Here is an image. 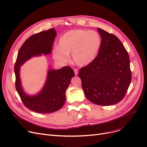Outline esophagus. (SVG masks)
<instances>
[{"instance_id":"34e87169","label":"esophagus","mask_w":147,"mask_h":147,"mask_svg":"<svg viewBox=\"0 0 147 147\" xmlns=\"http://www.w3.org/2000/svg\"><path fill=\"white\" fill-rule=\"evenodd\" d=\"M74 73H75L76 76H77L78 74V73H79V71H78V70L77 69V68H74Z\"/></svg>"}]
</instances>
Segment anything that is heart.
<instances>
[{"instance_id": "heart-1", "label": "heart", "mask_w": 147, "mask_h": 147, "mask_svg": "<svg viewBox=\"0 0 147 147\" xmlns=\"http://www.w3.org/2000/svg\"><path fill=\"white\" fill-rule=\"evenodd\" d=\"M101 44L102 38L97 31L72 29L61 36L59 46L53 51V57L58 62L65 63L68 60V55L71 54L76 65L86 66L94 61Z\"/></svg>"}]
</instances>
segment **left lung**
Listing matches in <instances>:
<instances>
[{
  "mask_svg": "<svg viewBox=\"0 0 147 147\" xmlns=\"http://www.w3.org/2000/svg\"><path fill=\"white\" fill-rule=\"evenodd\" d=\"M102 44L94 61L79 70L87 99L101 106L121 102L130 85L132 74L129 57L123 44L115 35L97 28Z\"/></svg>",
  "mask_w": 147,
  "mask_h": 147,
  "instance_id": "1",
  "label": "left lung"
}]
</instances>
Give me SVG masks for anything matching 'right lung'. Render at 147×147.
I'll use <instances>...</instances> for the list:
<instances>
[{"instance_id": "obj_1", "label": "right lung", "mask_w": 147, "mask_h": 147, "mask_svg": "<svg viewBox=\"0 0 147 147\" xmlns=\"http://www.w3.org/2000/svg\"><path fill=\"white\" fill-rule=\"evenodd\" d=\"M56 35L53 28L28 38L18 52L14 67L15 87L21 99L26 107L37 113H49L60 109L65 102L66 90L71 78L75 76L69 66L56 70L50 69L45 86L40 93L29 96L22 90L19 77L20 66L34 56L50 54Z\"/></svg>"}]
</instances>
